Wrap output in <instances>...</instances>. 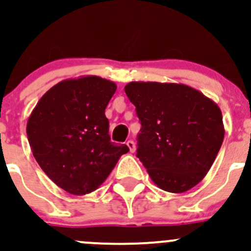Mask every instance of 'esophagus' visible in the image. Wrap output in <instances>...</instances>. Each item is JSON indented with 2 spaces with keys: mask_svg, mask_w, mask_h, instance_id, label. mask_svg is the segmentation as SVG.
I'll return each instance as SVG.
<instances>
[{
  "mask_svg": "<svg viewBox=\"0 0 251 251\" xmlns=\"http://www.w3.org/2000/svg\"><path fill=\"white\" fill-rule=\"evenodd\" d=\"M126 146H128V148H129V151H130V152H135L136 146H135V143H134L133 140H128V141H126Z\"/></svg>",
  "mask_w": 251,
  "mask_h": 251,
  "instance_id": "1",
  "label": "esophagus"
}]
</instances>
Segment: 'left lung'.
<instances>
[{"instance_id": "1", "label": "left lung", "mask_w": 251, "mask_h": 251, "mask_svg": "<svg viewBox=\"0 0 251 251\" xmlns=\"http://www.w3.org/2000/svg\"><path fill=\"white\" fill-rule=\"evenodd\" d=\"M125 91L141 122L136 157L160 189L184 193L212 166L225 126L217 103L180 83L130 81Z\"/></svg>"}]
</instances>
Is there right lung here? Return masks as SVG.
<instances>
[{
    "label": "right lung",
    "mask_w": 251,
    "mask_h": 251,
    "mask_svg": "<svg viewBox=\"0 0 251 251\" xmlns=\"http://www.w3.org/2000/svg\"><path fill=\"white\" fill-rule=\"evenodd\" d=\"M116 89L98 75L66 79L47 90L29 116L26 135L36 162L69 194L95 192L129 151L108 135L105 110Z\"/></svg>",
    "instance_id": "add662e5"
}]
</instances>
